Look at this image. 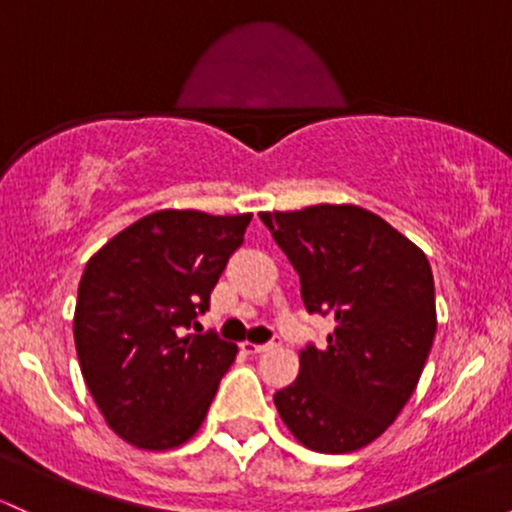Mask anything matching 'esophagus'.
Segmentation results:
<instances>
[{"mask_svg":"<svg viewBox=\"0 0 512 512\" xmlns=\"http://www.w3.org/2000/svg\"><path fill=\"white\" fill-rule=\"evenodd\" d=\"M277 347V342H265V345H255V342H243V352L247 355H265V352Z\"/></svg>","mask_w":512,"mask_h":512,"instance_id":"1","label":"esophagus"}]
</instances>
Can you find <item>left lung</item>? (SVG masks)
Listing matches in <instances>:
<instances>
[{"instance_id":"left-lung-1","label":"left lung","mask_w":512,"mask_h":512,"mask_svg":"<svg viewBox=\"0 0 512 512\" xmlns=\"http://www.w3.org/2000/svg\"><path fill=\"white\" fill-rule=\"evenodd\" d=\"M301 279L308 313L335 316L328 347L308 342L294 384L274 406L313 452L369 445L413 396L435 340L428 257L359 206L260 213Z\"/></svg>"}]
</instances>
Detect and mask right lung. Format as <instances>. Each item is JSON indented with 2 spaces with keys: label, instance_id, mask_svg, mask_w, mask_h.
<instances>
[{
  "label": "right lung",
  "instance_id": "add662e5",
  "mask_svg": "<svg viewBox=\"0 0 512 512\" xmlns=\"http://www.w3.org/2000/svg\"><path fill=\"white\" fill-rule=\"evenodd\" d=\"M250 213L155 211L87 262L77 289L75 345L109 428L140 449H170L204 423L238 347L189 333L243 245Z\"/></svg>",
  "mask_w": 512,
  "mask_h": 512
}]
</instances>
